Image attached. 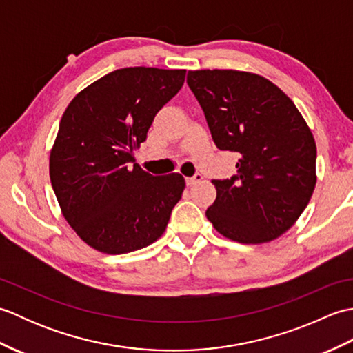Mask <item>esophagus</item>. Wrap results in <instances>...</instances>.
<instances>
[{
  "label": "esophagus",
  "mask_w": 353,
  "mask_h": 353,
  "mask_svg": "<svg viewBox=\"0 0 353 353\" xmlns=\"http://www.w3.org/2000/svg\"><path fill=\"white\" fill-rule=\"evenodd\" d=\"M201 179H203V176L199 174V172H197V174H194L192 177H186L185 182H186V185H188V186H192V185L201 182Z\"/></svg>",
  "instance_id": "34e87169"
}]
</instances>
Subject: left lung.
<instances>
[{"instance_id": "8db88e82", "label": "left lung", "mask_w": 353, "mask_h": 353, "mask_svg": "<svg viewBox=\"0 0 353 353\" xmlns=\"http://www.w3.org/2000/svg\"><path fill=\"white\" fill-rule=\"evenodd\" d=\"M186 83L215 145L239 154L235 176L212 181L216 199L208 220L232 241H273L297 221L316 188L311 129L290 97L258 74L199 70Z\"/></svg>"}]
</instances>
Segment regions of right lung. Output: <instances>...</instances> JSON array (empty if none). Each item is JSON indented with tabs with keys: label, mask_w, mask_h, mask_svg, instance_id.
I'll return each instance as SVG.
<instances>
[{
	"label": "right lung",
	"mask_w": 353,
	"mask_h": 353,
	"mask_svg": "<svg viewBox=\"0 0 353 353\" xmlns=\"http://www.w3.org/2000/svg\"><path fill=\"white\" fill-rule=\"evenodd\" d=\"M185 70L134 66L74 97L50 153V179L65 220L92 249L121 254L154 243L182 197L179 172L152 176L134 162L157 112L185 81Z\"/></svg>",
	"instance_id": "right-lung-1"
}]
</instances>
